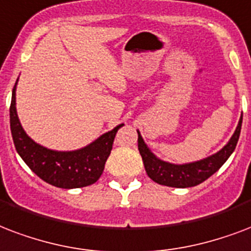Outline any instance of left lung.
I'll use <instances>...</instances> for the list:
<instances>
[{"mask_svg": "<svg viewBox=\"0 0 251 251\" xmlns=\"http://www.w3.org/2000/svg\"><path fill=\"white\" fill-rule=\"evenodd\" d=\"M241 126H242V116L232 138L229 139V142L221 150L217 151L213 155L206 156L204 159L184 164L170 163V162L159 159L147 147L142 135L138 131V150L142 156L147 175L158 184L174 187V188H188V187L200 184L208 177L212 176L216 171H219V168L232 155L240 138Z\"/></svg>", "mask_w": 251, "mask_h": 251, "instance_id": "left-lung-1", "label": "left lung"}]
</instances>
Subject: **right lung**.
Returning a JSON list of instances; mask_svg holds the SVG:
<instances>
[{
	"label": "right lung",
	"instance_id": "1",
	"mask_svg": "<svg viewBox=\"0 0 251 251\" xmlns=\"http://www.w3.org/2000/svg\"><path fill=\"white\" fill-rule=\"evenodd\" d=\"M15 89L17 83L11 93V135L15 150L31 171L46 183L66 189L87 187L99 180L104 171L105 162L110 155L114 137L124 124L79 150H51L32 141L21 125L15 108Z\"/></svg>",
	"mask_w": 251,
	"mask_h": 251
}]
</instances>
